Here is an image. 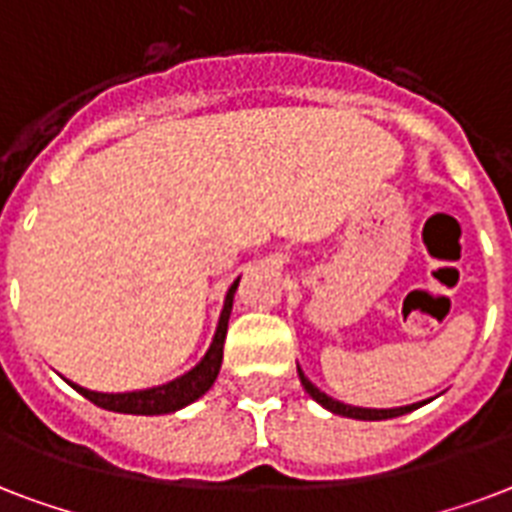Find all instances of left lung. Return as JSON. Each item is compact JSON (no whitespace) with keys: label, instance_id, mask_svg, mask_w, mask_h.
<instances>
[{"label":"left lung","instance_id":"1","mask_svg":"<svg viewBox=\"0 0 512 512\" xmlns=\"http://www.w3.org/2000/svg\"><path fill=\"white\" fill-rule=\"evenodd\" d=\"M299 379H301V387L310 392L312 400H318L320 406L328 408L331 414H339V417H350V419H363V422H379V419H392V417H403V414H408V411H414V408L425 406L427 400H422V403H411V406H400V408H360V406H347V403H342V400L331 398V395H326L323 390H318L315 384L304 376V371L299 368Z\"/></svg>","mask_w":512,"mask_h":512}]
</instances>
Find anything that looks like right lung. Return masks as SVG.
Instances as JSON below:
<instances>
[{
  "mask_svg": "<svg viewBox=\"0 0 512 512\" xmlns=\"http://www.w3.org/2000/svg\"><path fill=\"white\" fill-rule=\"evenodd\" d=\"M237 277L235 283L229 285L227 299H224V310H221L219 326L213 334V342L208 352L202 355V360L194 368H189L186 374L176 376L173 382L157 384L149 390H133V392H95L87 387L69 382L79 395H85L90 403L106 408V411H117V414H141V417H157V414H173L178 408L189 406L197 398H202L205 392L211 390L216 376L221 371V360H224V339H227L229 315H232V299H235Z\"/></svg>",
  "mask_w": 512,
  "mask_h": 512,
  "instance_id": "obj_1",
  "label": "right lung"
}]
</instances>
